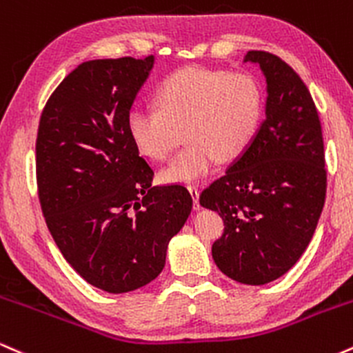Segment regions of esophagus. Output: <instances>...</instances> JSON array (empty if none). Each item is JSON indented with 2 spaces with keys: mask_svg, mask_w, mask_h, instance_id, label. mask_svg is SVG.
<instances>
[{
  "mask_svg": "<svg viewBox=\"0 0 353 353\" xmlns=\"http://www.w3.org/2000/svg\"><path fill=\"white\" fill-rule=\"evenodd\" d=\"M190 196H192V201H194V209H199L201 204H199V185L197 184H189L188 185Z\"/></svg>",
  "mask_w": 353,
  "mask_h": 353,
  "instance_id": "34e87169",
  "label": "esophagus"
}]
</instances>
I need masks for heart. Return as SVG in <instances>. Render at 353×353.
Returning a JSON list of instances; mask_svg holds the SVG:
<instances>
[{
	"mask_svg": "<svg viewBox=\"0 0 353 353\" xmlns=\"http://www.w3.org/2000/svg\"><path fill=\"white\" fill-rule=\"evenodd\" d=\"M264 89L249 72L190 66L172 72L156 89V106H136L128 134L143 156L168 159L182 139L188 145L163 171L165 182H194L236 161L254 143L264 116Z\"/></svg>",
	"mask_w": 353,
	"mask_h": 353,
	"instance_id": "1",
	"label": "heart"
}]
</instances>
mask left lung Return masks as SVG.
I'll list each match as a JSON object with an SVG mask.
<instances>
[{
    "label": "left lung",
    "instance_id": "1",
    "mask_svg": "<svg viewBox=\"0 0 353 353\" xmlns=\"http://www.w3.org/2000/svg\"><path fill=\"white\" fill-rule=\"evenodd\" d=\"M245 61L265 74V121L199 202L224 221L212 244L221 272L264 285L292 269L309 245L325 202L327 169L319 112L301 76L267 51H249Z\"/></svg>",
    "mask_w": 353,
    "mask_h": 353
}]
</instances>
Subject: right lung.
Returning a JSON list of instances; mask_svg holds the SVG:
<instances>
[{
    "instance_id": "obj_1",
    "label": "right lung",
    "mask_w": 353,
    "mask_h": 353,
    "mask_svg": "<svg viewBox=\"0 0 353 353\" xmlns=\"http://www.w3.org/2000/svg\"><path fill=\"white\" fill-rule=\"evenodd\" d=\"M154 63L128 58L79 64L46 101L36 137L44 221L72 269L123 294L164 269L169 241L192 209L181 184L152 185L125 119Z\"/></svg>"
}]
</instances>
